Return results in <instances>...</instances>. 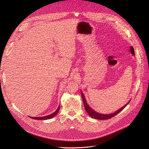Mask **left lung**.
I'll return each mask as SVG.
<instances>
[{
	"label": "left lung",
	"mask_w": 149,
	"mask_h": 149,
	"mask_svg": "<svg viewBox=\"0 0 149 149\" xmlns=\"http://www.w3.org/2000/svg\"><path fill=\"white\" fill-rule=\"evenodd\" d=\"M81 96H82V98L84 105V107H85V109H86L87 113L91 117L95 118V119H98V120H107V119H110V118H112L113 117L115 116L118 113H119L121 111H122L125 108V107H126L127 105L129 103V102L130 101H129L126 104H125L124 106H123L121 108H120V109L117 110V111H116L115 112H114L113 113H111L109 114H103L99 113L95 111V110H94L93 109H91L88 105V104H87L86 100V98H85L84 95L82 93V92L81 91Z\"/></svg>",
	"instance_id": "8db88e82"
}]
</instances>
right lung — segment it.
<instances>
[{"label":"right lung","mask_w":149,"mask_h":149,"mask_svg":"<svg viewBox=\"0 0 149 149\" xmlns=\"http://www.w3.org/2000/svg\"><path fill=\"white\" fill-rule=\"evenodd\" d=\"M59 109H60V105H59V107H58L57 110L54 112L53 113H52L51 114H49V115H48V116H44V117H31V118H33V119H35V120H48V119H51L52 118H53L54 117H55L59 112Z\"/></svg>","instance_id":"right-lung-1"}]
</instances>
